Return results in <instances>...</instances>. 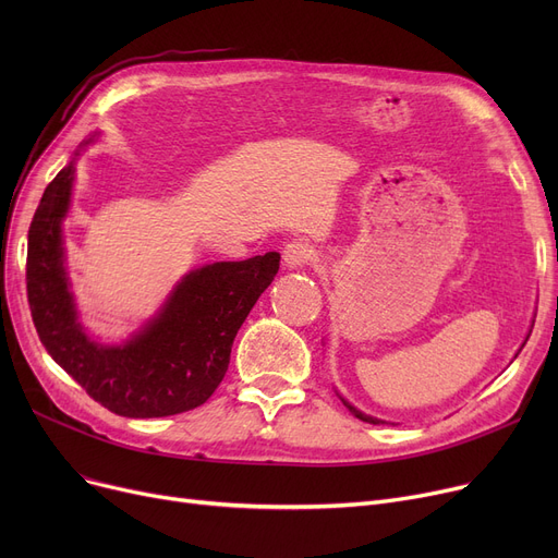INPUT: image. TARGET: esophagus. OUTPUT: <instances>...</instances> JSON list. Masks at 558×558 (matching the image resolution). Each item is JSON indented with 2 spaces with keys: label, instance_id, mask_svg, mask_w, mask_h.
Here are the masks:
<instances>
[{
  "label": "esophagus",
  "instance_id": "esophagus-1",
  "mask_svg": "<svg viewBox=\"0 0 558 558\" xmlns=\"http://www.w3.org/2000/svg\"><path fill=\"white\" fill-rule=\"evenodd\" d=\"M312 257H314V248L307 242H289L282 251L284 267H289V269L305 267L307 262H312Z\"/></svg>",
  "mask_w": 558,
  "mask_h": 558
}]
</instances>
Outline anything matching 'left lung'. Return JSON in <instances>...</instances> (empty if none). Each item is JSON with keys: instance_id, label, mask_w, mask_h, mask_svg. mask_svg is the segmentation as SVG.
Masks as SVG:
<instances>
[{"instance_id": "8db88e82", "label": "left lung", "mask_w": 558, "mask_h": 558, "mask_svg": "<svg viewBox=\"0 0 558 558\" xmlns=\"http://www.w3.org/2000/svg\"><path fill=\"white\" fill-rule=\"evenodd\" d=\"M532 328H534V326H532ZM526 339H530V335H526ZM522 345H524V343H522ZM520 350H522V348H520ZM515 357H518V355H515ZM337 396H339V393H337ZM339 398H341V396H339ZM341 402H343V404L348 407V412H350V414H353V416H355V418H360V421H364V423H371V425H379V423H387V421H383V418H375V416H368V414H364V412H362V409L353 407V404H350V402H348L345 398H341Z\"/></svg>"}]
</instances>
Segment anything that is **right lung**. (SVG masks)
I'll list each match as a JSON object with an SVG mask.
<instances>
[{"instance_id":"1","label":"right lung","mask_w":558,"mask_h":558,"mask_svg":"<svg viewBox=\"0 0 558 558\" xmlns=\"http://www.w3.org/2000/svg\"><path fill=\"white\" fill-rule=\"evenodd\" d=\"M76 158L78 151L47 185L28 228L26 291L38 337L53 362L112 414L160 418L190 412L221 385L232 341L276 278L280 253L192 269L126 341H95L76 310L63 234Z\"/></svg>"}]
</instances>
